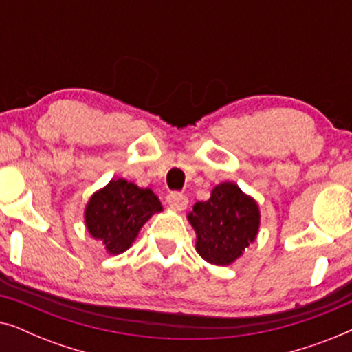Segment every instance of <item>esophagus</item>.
I'll list each match as a JSON object with an SVG mask.
<instances>
[{
    "label": "esophagus",
    "mask_w": 352,
    "mask_h": 352,
    "mask_svg": "<svg viewBox=\"0 0 352 352\" xmlns=\"http://www.w3.org/2000/svg\"><path fill=\"white\" fill-rule=\"evenodd\" d=\"M166 201L168 205L171 206L175 211H182L187 208V204H189V199L184 194H181V192H170L166 197Z\"/></svg>",
    "instance_id": "esophagus-1"
}]
</instances>
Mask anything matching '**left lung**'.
Returning <instances> with one entry per match:
<instances>
[{"mask_svg": "<svg viewBox=\"0 0 352 352\" xmlns=\"http://www.w3.org/2000/svg\"><path fill=\"white\" fill-rule=\"evenodd\" d=\"M187 219L197 234L195 248L205 261L229 266L256 239L259 208L235 182H221L206 201H197Z\"/></svg>", "mask_w": 352, "mask_h": 352, "instance_id": "left-lung-1", "label": "left lung"}]
</instances>
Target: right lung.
I'll return each mask as SVG.
<instances>
[{
    "mask_svg": "<svg viewBox=\"0 0 352 352\" xmlns=\"http://www.w3.org/2000/svg\"><path fill=\"white\" fill-rule=\"evenodd\" d=\"M163 206L151 189H141L126 179H112L94 192L86 205L85 223L91 237L104 243L110 254L131 247L139 230Z\"/></svg>",
    "mask_w": 352,
    "mask_h": 352,
    "instance_id": "add662e5",
    "label": "right lung"
}]
</instances>
